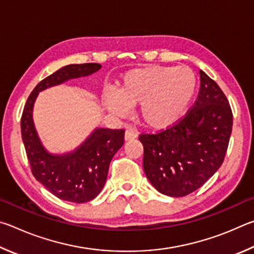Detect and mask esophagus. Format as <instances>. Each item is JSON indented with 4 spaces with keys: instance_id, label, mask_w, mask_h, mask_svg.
<instances>
[{
    "instance_id": "esophagus-1",
    "label": "esophagus",
    "mask_w": 254,
    "mask_h": 254,
    "mask_svg": "<svg viewBox=\"0 0 254 254\" xmlns=\"http://www.w3.org/2000/svg\"><path fill=\"white\" fill-rule=\"evenodd\" d=\"M136 137H137V134L134 130L130 129V128H128V129H126V131H125V140L126 141L135 139Z\"/></svg>"
}]
</instances>
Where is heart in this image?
I'll list each match as a JSON object with an SVG mask.
<instances>
[{
	"mask_svg": "<svg viewBox=\"0 0 254 254\" xmlns=\"http://www.w3.org/2000/svg\"><path fill=\"white\" fill-rule=\"evenodd\" d=\"M196 89V75L189 66H145L125 73L118 82V95L105 92L102 101L117 116L127 115L130 106L139 104L138 117L144 126L163 130L180 122Z\"/></svg>",
	"mask_w": 254,
	"mask_h": 254,
	"instance_id": "1",
	"label": "heart"
}]
</instances>
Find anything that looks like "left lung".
Here are the masks:
<instances>
[{
    "label": "left lung",
    "mask_w": 254,
    "mask_h": 254,
    "mask_svg": "<svg viewBox=\"0 0 254 254\" xmlns=\"http://www.w3.org/2000/svg\"><path fill=\"white\" fill-rule=\"evenodd\" d=\"M197 100L185 117L157 134L139 136L143 166L158 192L181 197L203 186L224 161L233 115L224 92L199 70Z\"/></svg>",
    "instance_id": "8db88e82"
}]
</instances>
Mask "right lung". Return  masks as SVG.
<instances>
[{"mask_svg":"<svg viewBox=\"0 0 254 254\" xmlns=\"http://www.w3.org/2000/svg\"><path fill=\"white\" fill-rule=\"evenodd\" d=\"M101 68L99 64L62 66L40 81L29 96L21 117V134L31 171L44 188L57 197L72 203L95 198L105 186L109 164L124 145V129L96 128L73 152L53 155L43 147L35 130L32 111L40 91L70 79L87 77Z\"/></svg>","mask_w":254,"mask_h":254,"instance_id":"obj_1","label":"right lung"}]
</instances>
